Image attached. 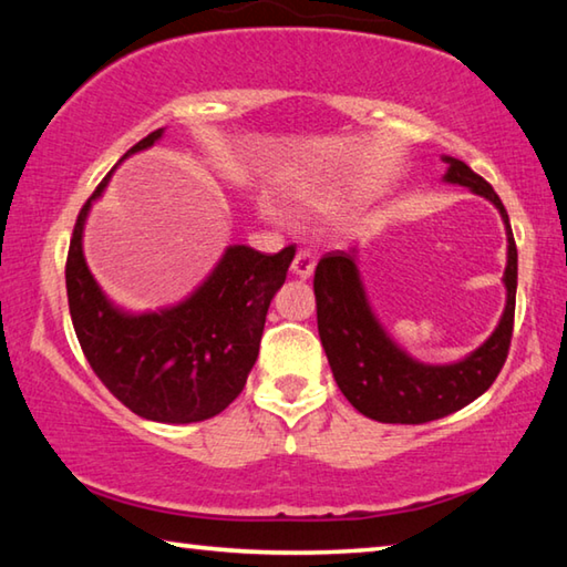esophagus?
I'll list each match as a JSON object with an SVG mask.
<instances>
[{
  "label": "esophagus",
  "mask_w": 567,
  "mask_h": 567,
  "mask_svg": "<svg viewBox=\"0 0 567 567\" xmlns=\"http://www.w3.org/2000/svg\"><path fill=\"white\" fill-rule=\"evenodd\" d=\"M290 272L295 277H300V280H307V277H312V272H315V257H312L310 249H300V252L295 255Z\"/></svg>",
  "instance_id": "obj_1"
}]
</instances>
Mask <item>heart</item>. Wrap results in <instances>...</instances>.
I'll return each instance as SVG.
<instances>
[{
  "label": "heart",
  "mask_w": 567,
  "mask_h": 567,
  "mask_svg": "<svg viewBox=\"0 0 567 567\" xmlns=\"http://www.w3.org/2000/svg\"><path fill=\"white\" fill-rule=\"evenodd\" d=\"M300 207L310 209V213H330V209L338 207V197L330 195V192H310V195L300 197Z\"/></svg>",
  "instance_id": "1"
}]
</instances>
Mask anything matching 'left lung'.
I'll return each mask as SVG.
<instances>
[{
	"instance_id": "1",
	"label": "left lung",
	"mask_w": 567,
	"mask_h": 567,
	"mask_svg": "<svg viewBox=\"0 0 567 567\" xmlns=\"http://www.w3.org/2000/svg\"><path fill=\"white\" fill-rule=\"evenodd\" d=\"M440 159L445 162L443 182L467 187L473 195L485 197L503 217L507 237L503 272L505 310L491 338L465 358L440 364L422 362L392 340L372 310L358 265V245L324 255L315 270L322 348L342 395L364 417L378 422L420 425L470 405L493 385L511 348L517 290V249L511 219L495 189L465 162L450 155Z\"/></svg>"
}]
</instances>
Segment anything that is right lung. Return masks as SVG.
Masks as SVG:
<instances>
[{
  "instance_id": "add662e5",
  "label": "right lung",
  "mask_w": 567,
  "mask_h": 567,
  "mask_svg": "<svg viewBox=\"0 0 567 567\" xmlns=\"http://www.w3.org/2000/svg\"><path fill=\"white\" fill-rule=\"evenodd\" d=\"M162 134L165 127L140 140L120 165ZM112 172L76 217L66 255V300L76 340L94 375L134 415L169 425L215 417L245 388L260 354L267 307L285 285L295 247L262 255L229 245L185 300L159 310H127L94 280L82 245L90 209Z\"/></svg>"
}]
</instances>
